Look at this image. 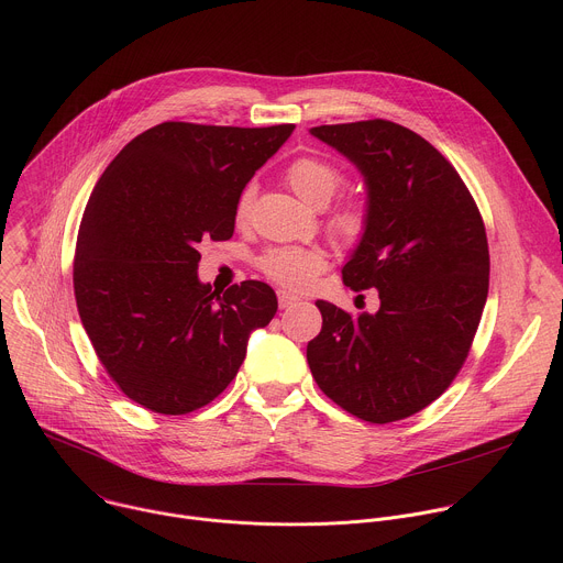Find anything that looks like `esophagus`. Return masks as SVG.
I'll return each instance as SVG.
<instances>
[{"instance_id":"1","label":"esophagus","mask_w":563,"mask_h":563,"mask_svg":"<svg viewBox=\"0 0 563 563\" xmlns=\"http://www.w3.org/2000/svg\"><path fill=\"white\" fill-rule=\"evenodd\" d=\"M294 302H298V296L289 294V291H278V305L285 309V307H291Z\"/></svg>"}]
</instances>
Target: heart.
I'll return each instance as SVG.
<instances>
[{
	"mask_svg": "<svg viewBox=\"0 0 563 563\" xmlns=\"http://www.w3.org/2000/svg\"><path fill=\"white\" fill-rule=\"evenodd\" d=\"M285 183L289 189L311 207H325L343 187L345 174L332 159L320 155H300L285 169ZM256 189L254 185L243 187L233 205L235 224L245 227L252 218ZM330 233L343 245H358L372 224V207L363 196H350L336 202L328 218ZM263 274L289 289L309 285L328 265V256L320 250L309 247H276L258 261Z\"/></svg>",
	"mask_w": 563,
	"mask_h": 563,
	"instance_id": "1",
	"label": "heart"
}]
</instances>
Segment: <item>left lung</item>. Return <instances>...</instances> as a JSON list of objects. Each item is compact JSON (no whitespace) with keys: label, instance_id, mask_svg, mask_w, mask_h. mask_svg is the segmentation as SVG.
Listing matches in <instances>:
<instances>
[{"label":"left lung","instance_id":"1","mask_svg":"<svg viewBox=\"0 0 563 563\" xmlns=\"http://www.w3.org/2000/svg\"><path fill=\"white\" fill-rule=\"evenodd\" d=\"M363 172L372 224L343 283L376 287V313L316 300L323 330L307 345L316 385L367 423L408 419L461 372L490 285L481 211L450 159L389 120L313 126ZM363 298V294H361Z\"/></svg>","mask_w":563,"mask_h":563}]
</instances>
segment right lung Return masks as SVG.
I'll return each instance as SVG.
<instances>
[{"mask_svg": "<svg viewBox=\"0 0 563 563\" xmlns=\"http://www.w3.org/2000/svg\"><path fill=\"white\" fill-rule=\"evenodd\" d=\"M296 124L163 122L102 174L79 222L73 289L111 380L155 415L205 408L278 309L261 280L222 296L198 280L202 240L233 235V205Z\"/></svg>", "mask_w": 563, "mask_h": 563, "instance_id": "add662e5", "label": "right lung"}]
</instances>
